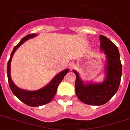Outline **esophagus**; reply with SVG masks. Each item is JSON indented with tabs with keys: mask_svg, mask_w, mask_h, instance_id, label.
I'll list each match as a JSON object with an SVG mask.
<instances>
[{
	"mask_svg": "<svg viewBox=\"0 0 130 130\" xmlns=\"http://www.w3.org/2000/svg\"><path fill=\"white\" fill-rule=\"evenodd\" d=\"M75 64H74L73 62L70 63V64H69V65H68L69 68H70V70H72L74 68H75Z\"/></svg>",
	"mask_w": 130,
	"mask_h": 130,
	"instance_id": "1",
	"label": "esophagus"
}]
</instances>
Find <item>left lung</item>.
<instances>
[{
    "label": "left lung",
    "mask_w": 130,
    "mask_h": 130,
    "mask_svg": "<svg viewBox=\"0 0 130 130\" xmlns=\"http://www.w3.org/2000/svg\"><path fill=\"white\" fill-rule=\"evenodd\" d=\"M100 48L104 51L107 57L106 76L101 83L84 84L77 71L76 75L75 92L78 98L87 105H102L107 103L117 92L121 82L122 64L117 47L107 37L100 36Z\"/></svg>",
    "instance_id": "8db88e82"
}]
</instances>
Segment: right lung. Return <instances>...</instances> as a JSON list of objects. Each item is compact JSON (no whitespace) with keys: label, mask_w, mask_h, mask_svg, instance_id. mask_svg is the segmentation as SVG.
Returning <instances> with one entry per match:
<instances>
[{"label":"right lung","mask_w":130,"mask_h":130,"mask_svg":"<svg viewBox=\"0 0 130 130\" xmlns=\"http://www.w3.org/2000/svg\"><path fill=\"white\" fill-rule=\"evenodd\" d=\"M36 36L37 34H29L24 37L22 39H21L18 44L14 46V49L11 54L10 59L7 63V78H8L9 85V87H10L12 92L14 94V96H17L23 103H24L27 105L30 106V107H39V106L43 105H45L50 102L56 94L57 89L59 84L61 82L64 76L69 72V69L63 70L59 74H57L48 84L40 89L37 90V91H26V90L19 88L14 84L12 80L11 77L10 73L11 62L13 54H14L17 49H18L20 46L22 45L25 41L30 38H34Z\"/></svg>","instance_id":"obj_1"}]
</instances>
